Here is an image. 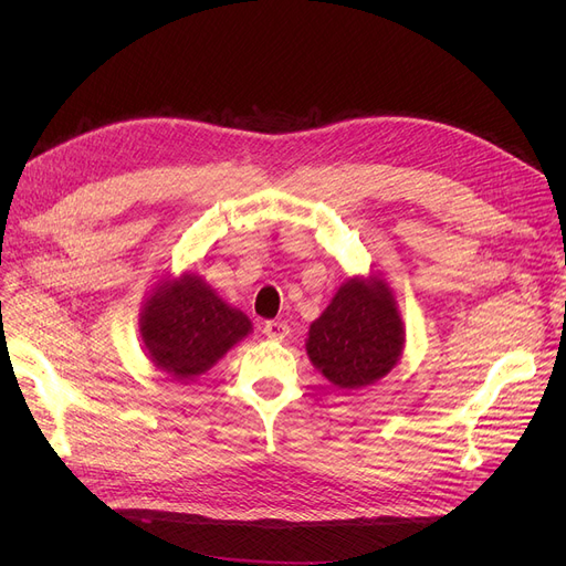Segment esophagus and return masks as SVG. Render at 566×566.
I'll return each mask as SVG.
<instances>
[{
	"label": "esophagus",
	"mask_w": 566,
	"mask_h": 566,
	"mask_svg": "<svg viewBox=\"0 0 566 566\" xmlns=\"http://www.w3.org/2000/svg\"><path fill=\"white\" fill-rule=\"evenodd\" d=\"M263 333H265V337H268V339L282 342V339H286V337H289L291 328H289V323H284V321H265V325H263Z\"/></svg>",
	"instance_id": "34e87169"
}]
</instances>
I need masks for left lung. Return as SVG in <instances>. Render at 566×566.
<instances>
[{
  "label": "left lung",
  "mask_w": 566,
  "mask_h": 566,
  "mask_svg": "<svg viewBox=\"0 0 566 566\" xmlns=\"http://www.w3.org/2000/svg\"><path fill=\"white\" fill-rule=\"evenodd\" d=\"M406 325L390 284L378 275L348 277L312 321L307 355L342 390H360L388 376L403 355Z\"/></svg>",
  "instance_id": "obj_1"
}]
</instances>
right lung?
I'll list each match as a JSON object with an SVG mask.
<instances>
[{
  "label": "right lung",
  "instance_id": "add662e5",
  "mask_svg": "<svg viewBox=\"0 0 566 566\" xmlns=\"http://www.w3.org/2000/svg\"><path fill=\"white\" fill-rule=\"evenodd\" d=\"M252 333V321L224 303L195 271L163 277L139 314L144 350L174 380H195Z\"/></svg>",
  "mask_w": 566,
  "mask_h": 566
}]
</instances>
